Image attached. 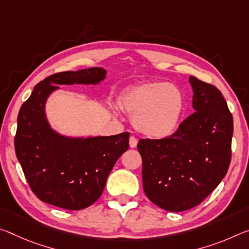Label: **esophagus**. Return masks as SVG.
I'll return each instance as SVG.
<instances>
[{
	"mask_svg": "<svg viewBox=\"0 0 249 249\" xmlns=\"http://www.w3.org/2000/svg\"><path fill=\"white\" fill-rule=\"evenodd\" d=\"M129 146H131L132 148L136 147V146H137V139H136V137H134V136L129 137Z\"/></svg>",
	"mask_w": 249,
	"mask_h": 249,
	"instance_id": "1",
	"label": "esophagus"
}]
</instances>
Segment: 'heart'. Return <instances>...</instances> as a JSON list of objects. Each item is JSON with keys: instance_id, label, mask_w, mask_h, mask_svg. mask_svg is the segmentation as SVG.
I'll return each instance as SVG.
<instances>
[{"instance_id": "obj_1", "label": "heart", "mask_w": 249, "mask_h": 249, "mask_svg": "<svg viewBox=\"0 0 249 249\" xmlns=\"http://www.w3.org/2000/svg\"><path fill=\"white\" fill-rule=\"evenodd\" d=\"M120 105L133 115L137 131L152 139H163L175 131L184 108L183 94L165 82H146L128 89Z\"/></svg>"}]
</instances>
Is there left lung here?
<instances>
[{"label":"left lung","mask_w":249,"mask_h":249,"mask_svg":"<svg viewBox=\"0 0 249 249\" xmlns=\"http://www.w3.org/2000/svg\"><path fill=\"white\" fill-rule=\"evenodd\" d=\"M195 112L161 140H140L146 196L168 212L200 204L226 175L231 159L232 116L216 86L189 77Z\"/></svg>","instance_id":"left-lung-1"}]
</instances>
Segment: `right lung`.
<instances>
[{
    "mask_svg": "<svg viewBox=\"0 0 249 249\" xmlns=\"http://www.w3.org/2000/svg\"><path fill=\"white\" fill-rule=\"evenodd\" d=\"M105 75L102 68L50 75L19 108L15 153L31 189L42 202L70 211L90 206L103 193L114 164L128 149V132L71 139L53 131L46 120L45 102L58 89L55 84H97Z\"/></svg>",
    "mask_w": 249,
    "mask_h": 249,
    "instance_id": "add662e5",
    "label": "right lung"
}]
</instances>
